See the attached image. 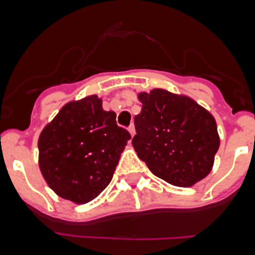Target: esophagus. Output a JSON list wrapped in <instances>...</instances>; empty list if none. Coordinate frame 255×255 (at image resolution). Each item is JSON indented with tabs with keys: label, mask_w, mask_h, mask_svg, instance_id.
I'll use <instances>...</instances> for the list:
<instances>
[{
	"label": "esophagus",
	"mask_w": 255,
	"mask_h": 255,
	"mask_svg": "<svg viewBox=\"0 0 255 255\" xmlns=\"http://www.w3.org/2000/svg\"><path fill=\"white\" fill-rule=\"evenodd\" d=\"M129 132H130V135H131V136H134L135 135V128H134V125H130L129 126Z\"/></svg>",
	"instance_id": "34e87169"
}]
</instances>
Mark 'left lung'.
Returning a JSON list of instances; mask_svg holds the SVG:
<instances>
[{
    "instance_id": "1",
    "label": "left lung",
    "mask_w": 255,
    "mask_h": 255,
    "mask_svg": "<svg viewBox=\"0 0 255 255\" xmlns=\"http://www.w3.org/2000/svg\"><path fill=\"white\" fill-rule=\"evenodd\" d=\"M132 147L153 175L189 188L212 171L220 148L215 117L193 98L155 88L138 94Z\"/></svg>"
}]
</instances>
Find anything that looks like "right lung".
<instances>
[{
	"mask_svg": "<svg viewBox=\"0 0 255 255\" xmlns=\"http://www.w3.org/2000/svg\"><path fill=\"white\" fill-rule=\"evenodd\" d=\"M129 131L105 111L96 94L71 101L44 126L38 139L39 170L58 197L84 204L107 188Z\"/></svg>",
	"mask_w": 255,
	"mask_h": 255,
	"instance_id": "obj_1",
	"label": "right lung"
}]
</instances>
